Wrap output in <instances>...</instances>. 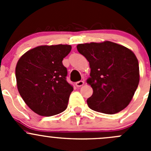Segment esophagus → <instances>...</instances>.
<instances>
[{"instance_id": "esophagus-1", "label": "esophagus", "mask_w": 151, "mask_h": 151, "mask_svg": "<svg viewBox=\"0 0 151 151\" xmlns=\"http://www.w3.org/2000/svg\"><path fill=\"white\" fill-rule=\"evenodd\" d=\"M85 84V82L83 81V80H80V81H78L76 83V86L77 87H81L83 86V85Z\"/></svg>"}]
</instances>
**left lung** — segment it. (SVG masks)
Segmentation results:
<instances>
[{"mask_svg": "<svg viewBox=\"0 0 151 151\" xmlns=\"http://www.w3.org/2000/svg\"><path fill=\"white\" fill-rule=\"evenodd\" d=\"M77 48L91 68L87 83L93 88V94L87 100L88 106L109 115L125 109L139 82V63L134 53L109 41L80 44Z\"/></svg>", "mask_w": 151, "mask_h": 151, "instance_id": "obj_1", "label": "left lung"}]
</instances>
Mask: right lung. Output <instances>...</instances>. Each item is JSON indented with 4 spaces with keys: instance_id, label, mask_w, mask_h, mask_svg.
Returning <instances> with one entry per match:
<instances>
[{
    "instance_id": "obj_1",
    "label": "right lung",
    "mask_w": 151,
    "mask_h": 151,
    "mask_svg": "<svg viewBox=\"0 0 151 151\" xmlns=\"http://www.w3.org/2000/svg\"><path fill=\"white\" fill-rule=\"evenodd\" d=\"M68 45H42L28 50L15 68L17 86L32 111L41 116H52L68 106L73 86L66 81L63 60L71 52Z\"/></svg>"
}]
</instances>
